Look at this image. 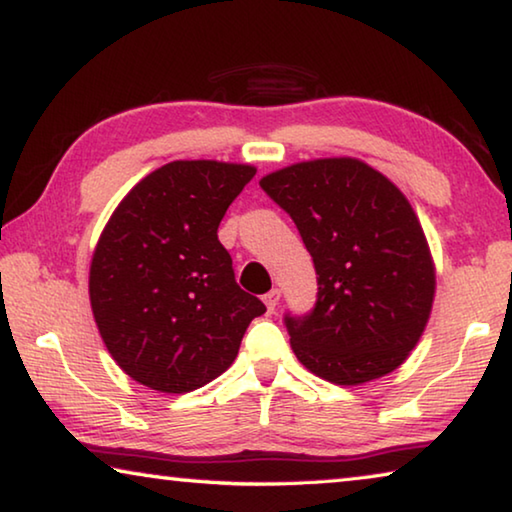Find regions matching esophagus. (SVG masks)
Returning <instances> with one entry per match:
<instances>
[{
	"label": "esophagus",
	"mask_w": 512,
	"mask_h": 512,
	"mask_svg": "<svg viewBox=\"0 0 512 512\" xmlns=\"http://www.w3.org/2000/svg\"><path fill=\"white\" fill-rule=\"evenodd\" d=\"M280 296H282L280 289H271V291L266 293L264 302H266V309H268V311H275V307L280 305Z\"/></svg>",
	"instance_id": "1"
}]
</instances>
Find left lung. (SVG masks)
Listing matches in <instances>:
<instances>
[{
    "label": "left lung",
    "instance_id": "left-lung-1",
    "mask_svg": "<svg viewBox=\"0 0 512 512\" xmlns=\"http://www.w3.org/2000/svg\"><path fill=\"white\" fill-rule=\"evenodd\" d=\"M259 187L296 223L318 275L314 309L284 316L298 361L339 386L402 366L436 291L427 239L404 194L354 158L291 164Z\"/></svg>",
    "mask_w": 512,
    "mask_h": 512
}]
</instances>
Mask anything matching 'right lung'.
<instances>
[{"label":"right lung","instance_id":"add662e5","mask_svg":"<svg viewBox=\"0 0 512 512\" xmlns=\"http://www.w3.org/2000/svg\"><path fill=\"white\" fill-rule=\"evenodd\" d=\"M250 164L176 160L140 180L103 228L90 266L99 334L119 368L160 393H189L230 368L264 302L235 280L219 241Z\"/></svg>","mask_w":512,"mask_h":512}]
</instances>
